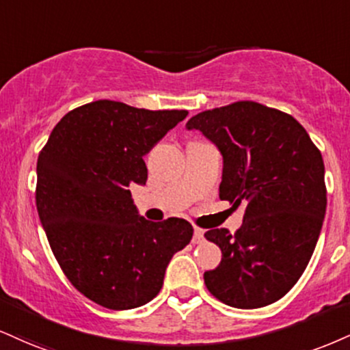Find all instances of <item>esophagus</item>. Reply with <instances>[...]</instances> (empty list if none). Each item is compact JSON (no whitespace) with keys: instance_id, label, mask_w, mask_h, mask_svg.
I'll return each mask as SVG.
<instances>
[{"instance_id":"34e87169","label":"esophagus","mask_w":350,"mask_h":350,"mask_svg":"<svg viewBox=\"0 0 350 350\" xmlns=\"http://www.w3.org/2000/svg\"><path fill=\"white\" fill-rule=\"evenodd\" d=\"M192 241L196 243V244H199V243L204 241V231L199 230V228H196V230H193V237H192Z\"/></svg>"}]
</instances>
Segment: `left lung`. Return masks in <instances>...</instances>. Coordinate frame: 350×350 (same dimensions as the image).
Wrapping results in <instances>:
<instances>
[{
    "label": "left lung",
    "instance_id": "obj_1",
    "mask_svg": "<svg viewBox=\"0 0 350 350\" xmlns=\"http://www.w3.org/2000/svg\"><path fill=\"white\" fill-rule=\"evenodd\" d=\"M186 129L220 151V199L244 205L237 233H205L221 250L218 267L204 273L208 292L241 310L280 300L305 272L321 233V153L292 116L252 100L197 113Z\"/></svg>",
    "mask_w": 350,
    "mask_h": 350
}]
</instances>
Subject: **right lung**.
Returning a JSON list of instances; mask_svg holds the SVG:
<instances>
[{
    "instance_id": "obj_1",
    "label": "right lung",
    "mask_w": 350,
    "mask_h": 350,
    "mask_svg": "<svg viewBox=\"0 0 350 350\" xmlns=\"http://www.w3.org/2000/svg\"><path fill=\"white\" fill-rule=\"evenodd\" d=\"M187 117L100 99L66 113L37 159V212L53 256L84 297L109 310L145 305L176 252L191 243L184 218L150 221L130 186H145L143 157Z\"/></svg>"
}]
</instances>
